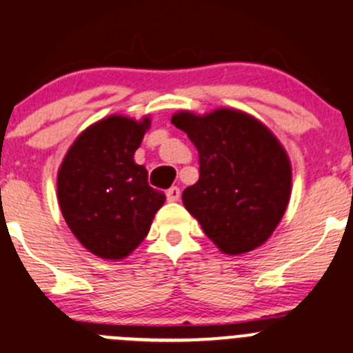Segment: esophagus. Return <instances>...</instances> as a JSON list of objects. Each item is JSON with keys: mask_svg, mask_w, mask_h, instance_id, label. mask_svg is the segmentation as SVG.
Listing matches in <instances>:
<instances>
[{"mask_svg": "<svg viewBox=\"0 0 353 353\" xmlns=\"http://www.w3.org/2000/svg\"><path fill=\"white\" fill-rule=\"evenodd\" d=\"M181 199V190L177 186H172L167 190V200L169 202H177Z\"/></svg>", "mask_w": 353, "mask_h": 353, "instance_id": "34e87169", "label": "esophagus"}]
</instances>
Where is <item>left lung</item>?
I'll use <instances>...</instances> for the list:
<instances>
[{"instance_id": "8db88e82", "label": "left lung", "mask_w": 353, "mask_h": 353, "mask_svg": "<svg viewBox=\"0 0 353 353\" xmlns=\"http://www.w3.org/2000/svg\"><path fill=\"white\" fill-rule=\"evenodd\" d=\"M172 123L199 150L200 177L183 193L188 212L225 254L263 245L291 196V161L272 132L251 114L221 108L181 111Z\"/></svg>"}]
</instances>
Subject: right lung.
Here are the masks:
<instances>
[{"label": "right lung", "instance_id": "add662e5", "mask_svg": "<svg viewBox=\"0 0 353 353\" xmlns=\"http://www.w3.org/2000/svg\"><path fill=\"white\" fill-rule=\"evenodd\" d=\"M150 118L111 114L85 128L57 174V199L72 235L104 259H123L144 239L165 195L148 184L134 153Z\"/></svg>", "mask_w": 353, "mask_h": 353}]
</instances>
